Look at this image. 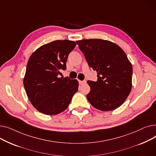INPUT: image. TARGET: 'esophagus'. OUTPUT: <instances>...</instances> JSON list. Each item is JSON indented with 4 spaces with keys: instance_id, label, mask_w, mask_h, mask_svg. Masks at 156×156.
<instances>
[{
    "instance_id": "esophagus-1",
    "label": "esophagus",
    "mask_w": 156,
    "mask_h": 156,
    "mask_svg": "<svg viewBox=\"0 0 156 156\" xmlns=\"http://www.w3.org/2000/svg\"><path fill=\"white\" fill-rule=\"evenodd\" d=\"M79 83L80 85H84L86 83V81H80L79 80Z\"/></svg>"
}]
</instances>
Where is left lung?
I'll use <instances>...</instances> for the list:
<instances>
[{
  "label": "left lung",
  "instance_id": "8db88e82",
  "mask_svg": "<svg viewBox=\"0 0 156 156\" xmlns=\"http://www.w3.org/2000/svg\"><path fill=\"white\" fill-rule=\"evenodd\" d=\"M97 81H88V102L97 109L112 111L125 102L132 87L133 67L126 54L111 41L95 38L77 40Z\"/></svg>",
  "mask_w": 156,
  "mask_h": 156
}]
</instances>
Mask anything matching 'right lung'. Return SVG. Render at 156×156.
<instances>
[{
	"label": "right lung",
	"mask_w": 156,
	"mask_h": 156,
	"mask_svg": "<svg viewBox=\"0 0 156 156\" xmlns=\"http://www.w3.org/2000/svg\"><path fill=\"white\" fill-rule=\"evenodd\" d=\"M69 40H57L40 47L28 59L23 80L30 101L39 112L55 115L66 109L78 89L77 80L59 78L66 69L69 54L76 46Z\"/></svg>",
	"instance_id": "add662e5"
}]
</instances>
